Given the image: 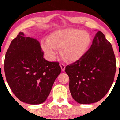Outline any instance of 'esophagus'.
Instances as JSON below:
<instances>
[{"label": "esophagus", "mask_w": 120, "mask_h": 120, "mask_svg": "<svg viewBox=\"0 0 120 120\" xmlns=\"http://www.w3.org/2000/svg\"><path fill=\"white\" fill-rule=\"evenodd\" d=\"M60 67H61L62 71H64L65 68H66V65L64 64L63 63H60Z\"/></svg>", "instance_id": "34e87169"}]
</instances>
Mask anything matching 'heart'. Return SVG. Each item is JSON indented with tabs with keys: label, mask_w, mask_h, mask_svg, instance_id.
<instances>
[{
	"label": "heart",
	"mask_w": 120,
	"mask_h": 120,
	"mask_svg": "<svg viewBox=\"0 0 120 120\" xmlns=\"http://www.w3.org/2000/svg\"><path fill=\"white\" fill-rule=\"evenodd\" d=\"M42 42V48L50 57L55 56L56 49H60V54L67 61L74 62L82 57L90 46L91 38L85 31L68 28L53 32Z\"/></svg>",
	"instance_id": "1"
}]
</instances>
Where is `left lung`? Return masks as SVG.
Listing matches in <instances>:
<instances>
[{
	"mask_svg": "<svg viewBox=\"0 0 120 120\" xmlns=\"http://www.w3.org/2000/svg\"><path fill=\"white\" fill-rule=\"evenodd\" d=\"M72 97L78 103L97 102L110 89L116 71V61L111 43L98 31L89 50L81 59L67 66Z\"/></svg>",
	"mask_w": 120,
	"mask_h": 120,
	"instance_id": "left-lung-1",
	"label": "left lung"
}]
</instances>
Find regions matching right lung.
<instances>
[{
  "label": "right lung",
  "mask_w": 120,
  "mask_h": 120,
  "mask_svg": "<svg viewBox=\"0 0 120 120\" xmlns=\"http://www.w3.org/2000/svg\"><path fill=\"white\" fill-rule=\"evenodd\" d=\"M6 78L13 94L30 105L44 102L61 71L58 62L43 58L39 42L19 32L11 41L5 55Z\"/></svg>",
  "instance_id": "1"
}]
</instances>
